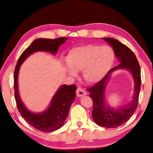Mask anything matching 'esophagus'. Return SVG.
<instances>
[{"instance_id": "esophagus-1", "label": "esophagus", "mask_w": 153, "mask_h": 153, "mask_svg": "<svg viewBox=\"0 0 153 153\" xmlns=\"http://www.w3.org/2000/svg\"><path fill=\"white\" fill-rule=\"evenodd\" d=\"M76 94L78 97H83V96L86 94V92L85 91L84 89H83L82 88H77V90H76Z\"/></svg>"}]
</instances>
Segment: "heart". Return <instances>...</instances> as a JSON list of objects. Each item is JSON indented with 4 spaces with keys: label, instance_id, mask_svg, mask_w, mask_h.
<instances>
[{
    "label": "heart",
    "instance_id": "obj_1",
    "mask_svg": "<svg viewBox=\"0 0 153 153\" xmlns=\"http://www.w3.org/2000/svg\"><path fill=\"white\" fill-rule=\"evenodd\" d=\"M115 53L109 46L87 45L72 48L66 56L69 67L66 71L70 76H75L76 71H82L87 82L94 84L100 81L112 67Z\"/></svg>",
    "mask_w": 153,
    "mask_h": 153
}]
</instances>
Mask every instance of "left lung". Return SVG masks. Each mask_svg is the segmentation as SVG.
<instances>
[{
  "instance_id": "obj_1",
  "label": "left lung",
  "mask_w": 153,
  "mask_h": 153,
  "mask_svg": "<svg viewBox=\"0 0 153 153\" xmlns=\"http://www.w3.org/2000/svg\"><path fill=\"white\" fill-rule=\"evenodd\" d=\"M102 39L112 46L120 64L110 69L100 81L94 86L88 88L87 90L90 92L89 96L93 102L92 116L94 122L105 128H115L129 120L138 107L141 86L140 67L136 55L128 46L114 38H103ZM120 68L128 69L133 74L134 79V94L133 100L130 103L117 110H114L105 104V88L110 74Z\"/></svg>"
}]
</instances>
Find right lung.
Segmentation results:
<instances>
[{
	"mask_svg": "<svg viewBox=\"0 0 153 153\" xmlns=\"http://www.w3.org/2000/svg\"><path fill=\"white\" fill-rule=\"evenodd\" d=\"M69 38L61 37L55 39L38 38L35 40L23 52L18 59L14 71V90L17 109L22 117L33 128L43 132H50L56 130L63 126L68 115L70 106L76 98L75 85L64 84L61 86L54 96L47 109L40 113H33L27 110L19 97L18 92V74L22 65L27 56L37 51L50 52L55 55L58 48Z\"/></svg>",
	"mask_w": 153,
	"mask_h": 153,
	"instance_id": "add662e5",
	"label": "right lung"
}]
</instances>
